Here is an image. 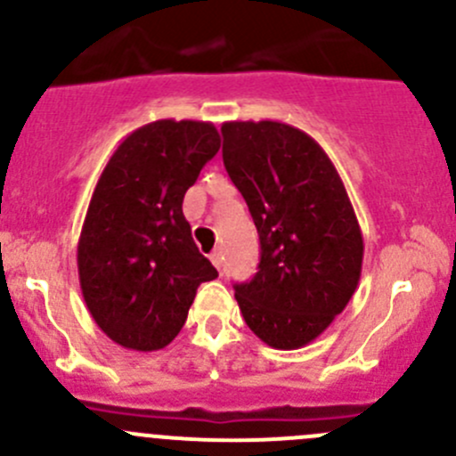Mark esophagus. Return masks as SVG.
I'll return each mask as SVG.
<instances>
[{
    "label": "esophagus",
    "instance_id": "esophagus-1",
    "mask_svg": "<svg viewBox=\"0 0 456 456\" xmlns=\"http://www.w3.org/2000/svg\"><path fill=\"white\" fill-rule=\"evenodd\" d=\"M209 260H211V265H214V266H216V269H220V265H223V251H220V249L211 251Z\"/></svg>",
    "mask_w": 456,
    "mask_h": 456
}]
</instances>
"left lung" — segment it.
I'll return each mask as SVG.
<instances>
[{
    "instance_id": "1",
    "label": "left lung",
    "mask_w": 456,
    "mask_h": 456,
    "mask_svg": "<svg viewBox=\"0 0 456 456\" xmlns=\"http://www.w3.org/2000/svg\"><path fill=\"white\" fill-rule=\"evenodd\" d=\"M223 160L260 236L251 282L236 284L247 326L271 348L314 342L346 309L364 238L320 142L280 121L223 123Z\"/></svg>"
}]
</instances>
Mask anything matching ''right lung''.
<instances>
[{"instance_id":"right-lung-1","label":"right lung","mask_w":456,"mask_h":456,"mask_svg":"<svg viewBox=\"0 0 456 456\" xmlns=\"http://www.w3.org/2000/svg\"><path fill=\"white\" fill-rule=\"evenodd\" d=\"M218 150L214 123L160 118L127 134L101 172L77 265L87 311L118 346H167L200 282L218 278L183 216L185 191Z\"/></svg>"}]
</instances>
